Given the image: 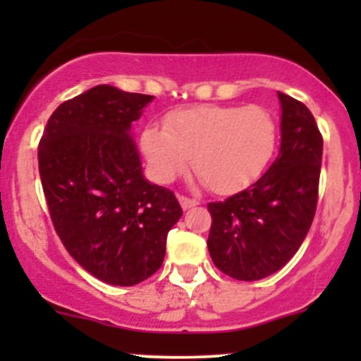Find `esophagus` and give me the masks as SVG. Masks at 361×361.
<instances>
[{"label": "esophagus", "mask_w": 361, "mask_h": 361, "mask_svg": "<svg viewBox=\"0 0 361 361\" xmlns=\"http://www.w3.org/2000/svg\"><path fill=\"white\" fill-rule=\"evenodd\" d=\"M178 200H180V204L183 209H192V207H197L200 202L197 200V198H190V197H185V195H178Z\"/></svg>", "instance_id": "esophagus-1"}]
</instances>
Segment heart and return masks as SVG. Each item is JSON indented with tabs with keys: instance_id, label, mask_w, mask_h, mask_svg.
Returning a JSON list of instances; mask_svg holds the SVG:
<instances>
[{
	"instance_id": "b5f03b06",
	"label": "heart",
	"mask_w": 361,
	"mask_h": 361,
	"mask_svg": "<svg viewBox=\"0 0 361 361\" xmlns=\"http://www.w3.org/2000/svg\"><path fill=\"white\" fill-rule=\"evenodd\" d=\"M279 139L273 115L263 106L200 105L166 115L163 128L142 134L152 176L169 183L192 163L217 193H235L258 180Z\"/></svg>"
}]
</instances>
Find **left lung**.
Here are the masks:
<instances>
[{
  "instance_id": "8db88e82",
  "label": "left lung",
  "mask_w": 361,
  "mask_h": 361,
  "mask_svg": "<svg viewBox=\"0 0 361 361\" xmlns=\"http://www.w3.org/2000/svg\"><path fill=\"white\" fill-rule=\"evenodd\" d=\"M280 154L250 188L207 205L214 264L235 280L279 271L299 251L316 215L322 135L304 103L280 93Z\"/></svg>"
}]
</instances>
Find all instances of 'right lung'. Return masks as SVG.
<instances>
[{"mask_svg":"<svg viewBox=\"0 0 361 361\" xmlns=\"http://www.w3.org/2000/svg\"><path fill=\"white\" fill-rule=\"evenodd\" d=\"M151 100L94 86L54 110L39 144L40 181L57 235L86 271L120 287L159 270L169 229L183 214L171 190L144 178L128 135Z\"/></svg>","mask_w":361,"mask_h":361,"instance_id":"1","label":"right lung"}]
</instances>
